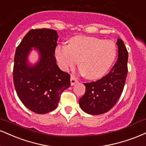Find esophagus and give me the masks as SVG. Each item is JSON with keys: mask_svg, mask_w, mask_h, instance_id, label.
Here are the masks:
<instances>
[{"mask_svg": "<svg viewBox=\"0 0 146 146\" xmlns=\"http://www.w3.org/2000/svg\"><path fill=\"white\" fill-rule=\"evenodd\" d=\"M78 82V80L75 78L74 76H71V86H73L75 84H76Z\"/></svg>", "mask_w": 146, "mask_h": 146, "instance_id": "esophagus-1", "label": "esophagus"}]
</instances>
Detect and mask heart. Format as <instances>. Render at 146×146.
Instances as JSON below:
<instances>
[{
	"instance_id": "1",
	"label": "heart",
	"mask_w": 146,
	"mask_h": 146,
	"mask_svg": "<svg viewBox=\"0 0 146 146\" xmlns=\"http://www.w3.org/2000/svg\"><path fill=\"white\" fill-rule=\"evenodd\" d=\"M116 54L113 41L87 36L71 37L68 45H58L54 53L62 70L74 68L79 62L81 73L89 80L102 78L111 66Z\"/></svg>"
}]
</instances>
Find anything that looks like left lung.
Here are the masks:
<instances>
[{"mask_svg":"<svg viewBox=\"0 0 146 146\" xmlns=\"http://www.w3.org/2000/svg\"><path fill=\"white\" fill-rule=\"evenodd\" d=\"M118 58L108 74L96 82L84 84L86 92L79 100L81 109L91 115L108 112L120 97L128 73V52L123 41L117 38Z\"/></svg>","mask_w":146,"mask_h":146,"instance_id":"obj_1","label":"left lung"}]
</instances>
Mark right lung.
<instances>
[{"instance_id":"add662e5","label":"right lung","mask_w":146,"mask_h":146,"mask_svg":"<svg viewBox=\"0 0 146 146\" xmlns=\"http://www.w3.org/2000/svg\"><path fill=\"white\" fill-rule=\"evenodd\" d=\"M58 38L55 30H31L15 51L13 77L17 94L26 108L38 114L55 110L62 92L71 85L70 75L56 64ZM33 50L39 56L34 64L29 60Z\"/></svg>"}]
</instances>
